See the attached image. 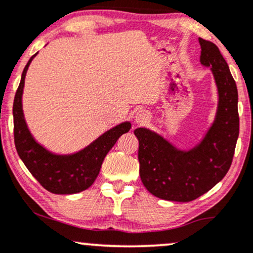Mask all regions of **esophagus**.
<instances>
[{
    "label": "esophagus",
    "instance_id": "34e87169",
    "mask_svg": "<svg viewBox=\"0 0 253 253\" xmlns=\"http://www.w3.org/2000/svg\"><path fill=\"white\" fill-rule=\"evenodd\" d=\"M148 120H150V117H148V114L145 111H140L135 115V123L138 125H144Z\"/></svg>",
    "mask_w": 253,
    "mask_h": 253
}]
</instances>
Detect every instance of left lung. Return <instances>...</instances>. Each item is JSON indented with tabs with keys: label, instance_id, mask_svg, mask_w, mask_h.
Segmentation results:
<instances>
[{
	"label": "left lung",
	"instance_id": "obj_1",
	"mask_svg": "<svg viewBox=\"0 0 253 253\" xmlns=\"http://www.w3.org/2000/svg\"><path fill=\"white\" fill-rule=\"evenodd\" d=\"M200 62L211 67L218 87L217 117L208 134L193 150H176L160 135L136 128L140 178L148 192L160 199L187 203L211 190L232 164L239 135L236 81L213 42L199 38Z\"/></svg>",
	"mask_w": 253,
	"mask_h": 253
}]
</instances>
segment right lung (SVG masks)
<instances>
[{
    "label": "right lung",
    "instance_id": "1",
    "mask_svg": "<svg viewBox=\"0 0 253 253\" xmlns=\"http://www.w3.org/2000/svg\"><path fill=\"white\" fill-rule=\"evenodd\" d=\"M35 55L30 57L24 67L19 88L15 94L13 106L15 147L28 171L45 190L54 194L79 193L87 190L93 184L99 174L106 154L121 135L128 132L130 124L118 125L77 154L55 156L44 150L33 139L27 128L22 112L24 78Z\"/></svg>",
    "mask_w": 253,
    "mask_h": 253
}]
</instances>
